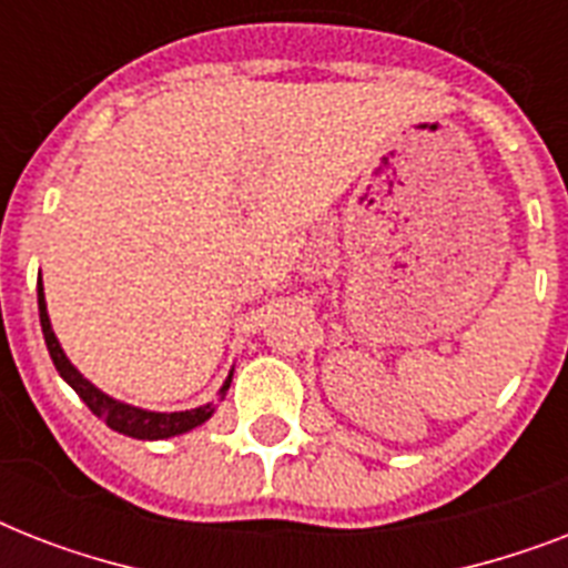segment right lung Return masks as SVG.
<instances>
[{
	"label": "right lung",
	"mask_w": 568,
	"mask_h": 568,
	"mask_svg": "<svg viewBox=\"0 0 568 568\" xmlns=\"http://www.w3.org/2000/svg\"><path fill=\"white\" fill-rule=\"evenodd\" d=\"M38 310H40V329H43L49 356H52L58 374H61V377L75 388V395L82 397L84 404H88V409H91L97 418H102V422L109 424L111 430L123 433V436H132V439H171V436L194 430V427H200V424L212 418L214 404L196 406V409H185V413H150V409L123 404V400H114L111 395L100 392V388L93 386L91 379H84L82 374L75 372V365L67 359V354L61 351V345H58L55 333H52V324H49L43 283H38ZM230 383H232V374L221 386V397L226 395Z\"/></svg>",
	"instance_id": "right-lung-1"
}]
</instances>
